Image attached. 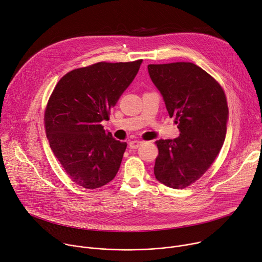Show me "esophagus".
Here are the masks:
<instances>
[{
  "mask_svg": "<svg viewBox=\"0 0 262 262\" xmlns=\"http://www.w3.org/2000/svg\"><path fill=\"white\" fill-rule=\"evenodd\" d=\"M142 144H143V142H142V141H139V140L130 141L129 143H128L129 147H130V148H133V149H137V148H138V147H140Z\"/></svg>",
  "mask_w": 262,
  "mask_h": 262,
  "instance_id": "34e87169",
  "label": "esophagus"
}]
</instances>
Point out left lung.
I'll list each match as a JSON object with an SVG mask.
<instances>
[{"instance_id":"obj_1","label":"left lung","mask_w":262,"mask_h":262,"mask_svg":"<svg viewBox=\"0 0 262 262\" xmlns=\"http://www.w3.org/2000/svg\"><path fill=\"white\" fill-rule=\"evenodd\" d=\"M151 81L161 93L180 136L156 143V179L183 189L198 181L215 160L227 134L229 110L222 86L192 62L148 64Z\"/></svg>"}]
</instances>
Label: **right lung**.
Masks as SVG:
<instances>
[{"label":"right lung","instance_id":"add662e5","mask_svg":"<svg viewBox=\"0 0 262 262\" xmlns=\"http://www.w3.org/2000/svg\"><path fill=\"white\" fill-rule=\"evenodd\" d=\"M142 59L98 62L71 71L56 84L45 113L50 147L74 183L99 188L117 174L126 149L100 124L138 74Z\"/></svg>","mask_w":262,"mask_h":262}]
</instances>
